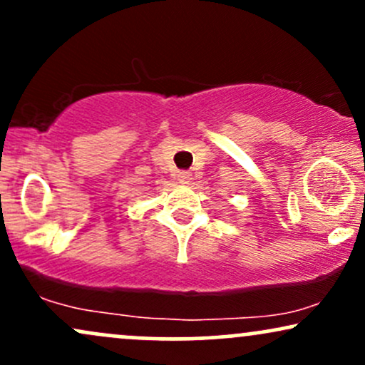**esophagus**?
I'll return each instance as SVG.
<instances>
[{
	"instance_id": "34e87169",
	"label": "esophagus",
	"mask_w": 365,
	"mask_h": 365,
	"mask_svg": "<svg viewBox=\"0 0 365 365\" xmlns=\"http://www.w3.org/2000/svg\"><path fill=\"white\" fill-rule=\"evenodd\" d=\"M178 180L182 183H188L192 180V173H188V171H180L178 173Z\"/></svg>"
}]
</instances>
